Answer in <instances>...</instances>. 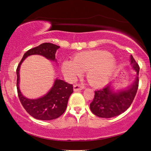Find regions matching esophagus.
Instances as JSON below:
<instances>
[{
    "instance_id": "34e87169",
    "label": "esophagus",
    "mask_w": 151,
    "mask_h": 151,
    "mask_svg": "<svg viewBox=\"0 0 151 151\" xmlns=\"http://www.w3.org/2000/svg\"><path fill=\"white\" fill-rule=\"evenodd\" d=\"M84 88H85V86H82L81 85H75L73 86V90L75 92L80 91L82 90V89H84Z\"/></svg>"
}]
</instances>
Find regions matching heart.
I'll return each instance as SVG.
<instances>
[{
  "mask_svg": "<svg viewBox=\"0 0 151 151\" xmlns=\"http://www.w3.org/2000/svg\"><path fill=\"white\" fill-rule=\"evenodd\" d=\"M117 66V60L111 52L106 50H91L76 55L74 60L66 59L62 64V71L70 80H74L87 71L89 83L101 86L111 78Z\"/></svg>",
  "mask_w": 151,
  "mask_h": 151,
  "instance_id": "heart-1",
  "label": "heart"
}]
</instances>
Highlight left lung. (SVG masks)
<instances>
[{
    "mask_svg": "<svg viewBox=\"0 0 151 151\" xmlns=\"http://www.w3.org/2000/svg\"><path fill=\"white\" fill-rule=\"evenodd\" d=\"M132 68L136 71L134 80L131 85L114 90L112 83L95 91L94 99L90 104L92 112L101 118H112L126 111L133 101L139 87V66L130 57Z\"/></svg>",
    "mask_w": 151,
    "mask_h": 151,
    "instance_id": "8db88e82",
    "label": "left lung"
}]
</instances>
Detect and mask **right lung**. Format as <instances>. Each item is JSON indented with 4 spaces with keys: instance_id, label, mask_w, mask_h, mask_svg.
I'll return each instance as SVG.
<instances>
[{
    "instance_id": "add662e5",
    "label": "right lung",
    "mask_w": 151,
    "mask_h": 151,
    "mask_svg": "<svg viewBox=\"0 0 151 151\" xmlns=\"http://www.w3.org/2000/svg\"><path fill=\"white\" fill-rule=\"evenodd\" d=\"M60 48L52 43L45 42L31 48L24 53L17 68V92L22 105L30 115L34 118L50 121L57 119L65 112L68 99L73 93V86L60 79L56 78L52 87L47 94L39 98L30 99L25 97L20 90V68L25 58L30 55H41L51 61L57 63L55 54Z\"/></svg>"
}]
</instances>
